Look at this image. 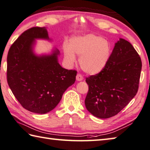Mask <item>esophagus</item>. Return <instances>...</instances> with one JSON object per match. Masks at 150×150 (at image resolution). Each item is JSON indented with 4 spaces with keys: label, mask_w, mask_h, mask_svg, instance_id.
I'll use <instances>...</instances> for the list:
<instances>
[{
    "label": "esophagus",
    "mask_w": 150,
    "mask_h": 150,
    "mask_svg": "<svg viewBox=\"0 0 150 150\" xmlns=\"http://www.w3.org/2000/svg\"><path fill=\"white\" fill-rule=\"evenodd\" d=\"M83 79V78L82 75L79 74H77V76H76V80L77 81H78V82H80V81H82Z\"/></svg>",
    "instance_id": "esophagus-1"
}]
</instances>
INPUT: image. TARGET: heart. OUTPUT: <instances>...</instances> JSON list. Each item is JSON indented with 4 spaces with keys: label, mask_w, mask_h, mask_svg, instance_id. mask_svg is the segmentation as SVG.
Masks as SVG:
<instances>
[{
    "label": "heart",
    "mask_w": 150,
    "mask_h": 150,
    "mask_svg": "<svg viewBox=\"0 0 150 150\" xmlns=\"http://www.w3.org/2000/svg\"><path fill=\"white\" fill-rule=\"evenodd\" d=\"M65 61L72 66L76 61V54L80 57V67L86 73L96 75L102 72L109 62L111 46L101 36L94 34L74 37L70 45L63 46Z\"/></svg>",
    "instance_id": "b5f03b06"
}]
</instances>
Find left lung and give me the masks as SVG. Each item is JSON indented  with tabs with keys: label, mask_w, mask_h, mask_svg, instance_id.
I'll return each instance as SVG.
<instances>
[{
	"label": "left lung",
	"mask_w": 150,
	"mask_h": 150,
	"mask_svg": "<svg viewBox=\"0 0 150 150\" xmlns=\"http://www.w3.org/2000/svg\"><path fill=\"white\" fill-rule=\"evenodd\" d=\"M142 61L130 42L120 38L115 43L105 68L86 80L89 90L85 99L88 111L99 119L119 113L138 92Z\"/></svg>",
	"instance_id": "obj_1"
}]
</instances>
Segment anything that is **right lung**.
I'll list each match as a JSON object with an SVG mask.
<instances>
[{
    "instance_id": "obj_1",
    "label": "right lung",
    "mask_w": 150,
    "mask_h": 150,
    "mask_svg": "<svg viewBox=\"0 0 150 150\" xmlns=\"http://www.w3.org/2000/svg\"><path fill=\"white\" fill-rule=\"evenodd\" d=\"M38 39L52 41L47 28L35 27L24 31L10 47L7 57V81L15 98L29 111L45 114L54 109L77 72L63 68L60 51L38 54Z\"/></svg>"
}]
</instances>
